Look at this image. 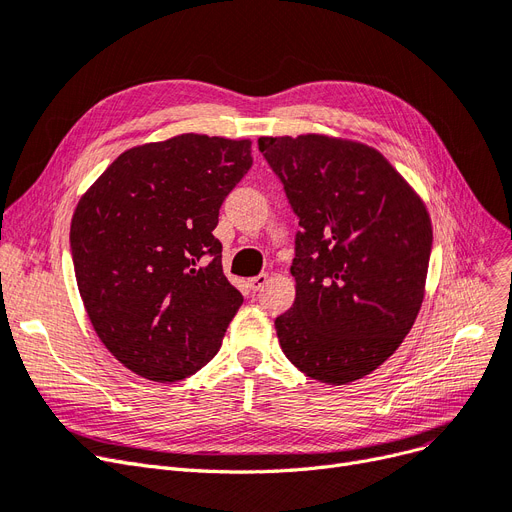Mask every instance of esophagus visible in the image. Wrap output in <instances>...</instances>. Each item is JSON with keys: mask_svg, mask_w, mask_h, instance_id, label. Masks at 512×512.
<instances>
[{"mask_svg": "<svg viewBox=\"0 0 512 512\" xmlns=\"http://www.w3.org/2000/svg\"><path fill=\"white\" fill-rule=\"evenodd\" d=\"M268 280H270V276L268 274H259V276H255V278H251L249 280V287H251V291H261L263 287L268 285Z\"/></svg>", "mask_w": 512, "mask_h": 512, "instance_id": "34e87169", "label": "esophagus"}]
</instances>
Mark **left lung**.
Listing matches in <instances>:
<instances>
[{"instance_id":"1","label":"left lung","mask_w":512,"mask_h":512,"mask_svg":"<svg viewBox=\"0 0 512 512\" xmlns=\"http://www.w3.org/2000/svg\"><path fill=\"white\" fill-rule=\"evenodd\" d=\"M301 230L295 301L274 325L312 380L348 384L401 346L424 299L432 225L424 202L367 145L323 135L261 137Z\"/></svg>"}]
</instances>
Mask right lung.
I'll return each instance as SVG.
<instances>
[{"label": "right lung", "instance_id": "add662e5", "mask_svg": "<svg viewBox=\"0 0 512 512\" xmlns=\"http://www.w3.org/2000/svg\"><path fill=\"white\" fill-rule=\"evenodd\" d=\"M251 141L181 135L132 147L82 196L71 259L90 323L118 361L179 382L217 354L242 295L213 236Z\"/></svg>", "mask_w": 512, "mask_h": 512}]
</instances>
